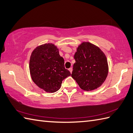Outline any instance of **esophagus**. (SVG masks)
I'll use <instances>...</instances> for the list:
<instances>
[{"label": "esophagus", "instance_id": "esophagus-1", "mask_svg": "<svg viewBox=\"0 0 133 133\" xmlns=\"http://www.w3.org/2000/svg\"><path fill=\"white\" fill-rule=\"evenodd\" d=\"M72 70H73L72 68H70L69 69V71H70V73H72Z\"/></svg>", "mask_w": 133, "mask_h": 133}]
</instances>
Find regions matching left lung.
<instances>
[{"label":"left lung","mask_w":133,"mask_h":133,"mask_svg":"<svg viewBox=\"0 0 133 133\" xmlns=\"http://www.w3.org/2000/svg\"><path fill=\"white\" fill-rule=\"evenodd\" d=\"M72 77L81 89L91 91L99 88L107 78L109 66L107 58L98 46L82 42L77 48Z\"/></svg>","instance_id":"obj_1"}]
</instances>
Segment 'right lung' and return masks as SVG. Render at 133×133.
Returning a JSON list of instances; mask_svg holds the SVG:
<instances>
[{"label": "right lung", "mask_w": 133, "mask_h": 133, "mask_svg": "<svg viewBox=\"0 0 133 133\" xmlns=\"http://www.w3.org/2000/svg\"><path fill=\"white\" fill-rule=\"evenodd\" d=\"M29 68L32 81L47 93L60 89L63 79L71 75L65 68L64 60L59 55L58 48L52 43L42 44L34 49Z\"/></svg>", "instance_id": "add662e5"}]
</instances>
